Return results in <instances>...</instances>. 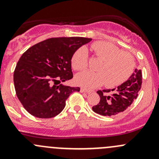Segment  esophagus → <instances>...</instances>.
Wrapping results in <instances>:
<instances>
[{
  "instance_id": "34e87169",
  "label": "esophagus",
  "mask_w": 159,
  "mask_h": 159,
  "mask_svg": "<svg viewBox=\"0 0 159 159\" xmlns=\"http://www.w3.org/2000/svg\"><path fill=\"white\" fill-rule=\"evenodd\" d=\"M81 92L82 93H86V94H89L91 92V91L89 89H85V88H81Z\"/></svg>"
}]
</instances>
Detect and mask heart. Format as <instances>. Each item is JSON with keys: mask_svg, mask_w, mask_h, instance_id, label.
Masks as SVG:
<instances>
[{"mask_svg": "<svg viewBox=\"0 0 159 159\" xmlns=\"http://www.w3.org/2000/svg\"><path fill=\"white\" fill-rule=\"evenodd\" d=\"M93 55L101 59L96 70L84 71L75 77L79 85L86 88H96L105 84L114 88L124 83L133 73L135 61L132 54L122 51L118 47L108 41H95L91 45ZM72 68L76 70H85L89 65L87 50L84 47L74 52L70 60Z\"/></svg>", "mask_w": 159, "mask_h": 159, "instance_id": "obj_1", "label": "heart"}]
</instances>
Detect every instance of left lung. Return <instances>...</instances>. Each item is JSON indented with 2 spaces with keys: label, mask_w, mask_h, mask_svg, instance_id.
Listing matches in <instances>:
<instances>
[{
  "label": "left lung",
  "mask_w": 159,
  "mask_h": 159,
  "mask_svg": "<svg viewBox=\"0 0 159 159\" xmlns=\"http://www.w3.org/2000/svg\"><path fill=\"white\" fill-rule=\"evenodd\" d=\"M142 83V70L135 69L132 75L121 85L112 90L98 91L100 102L92 107V110L103 116H115L121 113L137 98Z\"/></svg>",
  "instance_id": "1"
}]
</instances>
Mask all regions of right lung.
I'll use <instances>...</instances> for the list:
<instances>
[{
    "label": "right lung",
    "mask_w": 159,
    "mask_h": 159,
    "mask_svg": "<svg viewBox=\"0 0 159 159\" xmlns=\"http://www.w3.org/2000/svg\"><path fill=\"white\" fill-rule=\"evenodd\" d=\"M91 38H52L28 48L19 59L14 72L16 94L33 116L51 118L61 112L71 93L80 88L60 84L73 78L71 57Z\"/></svg>",
    "instance_id": "obj_1"
}]
</instances>
